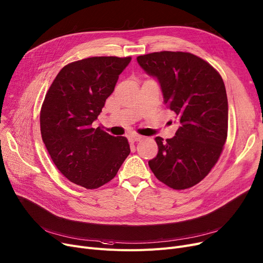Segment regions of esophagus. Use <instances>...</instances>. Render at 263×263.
I'll list each match as a JSON object with an SVG mask.
<instances>
[{"mask_svg":"<svg viewBox=\"0 0 263 263\" xmlns=\"http://www.w3.org/2000/svg\"><path fill=\"white\" fill-rule=\"evenodd\" d=\"M143 139L142 136L139 135H132L129 136V141L130 142H137V141H141Z\"/></svg>","mask_w":263,"mask_h":263,"instance_id":"1","label":"esophagus"}]
</instances>
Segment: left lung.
<instances>
[{"mask_svg": "<svg viewBox=\"0 0 263 263\" xmlns=\"http://www.w3.org/2000/svg\"><path fill=\"white\" fill-rule=\"evenodd\" d=\"M137 61L159 80L166 107L180 124L174 138H155L159 152L149 166L167 186L191 187L216 165L228 137L223 80L207 61L186 51H156Z\"/></svg>", "mask_w": 263, "mask_h": 263, "instance_id": "left-lung-1", "label": "left lung"}]
</instances>
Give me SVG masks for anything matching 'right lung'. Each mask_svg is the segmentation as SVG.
I'll list each match as a JSON object with an SVG mask.
<instances>
[{
    "label": "right lung",
    "mask_w": 263,
    "mask_h": 263,
    "mask_svg": "<svg viewBox=\"0 0 263 263\" xmlns=\"http://www.w3.org/2000/svg\"><path fill=\"white\" fill-rule=\"evenodd\" d=\"M130 60L73 61L59 71L42 104L41 135L51 161L68 180L89 190L111 181L130 153L126 137L91 127Z\"/></svg>",
    "instance_id": "1"
}]
</instances>
